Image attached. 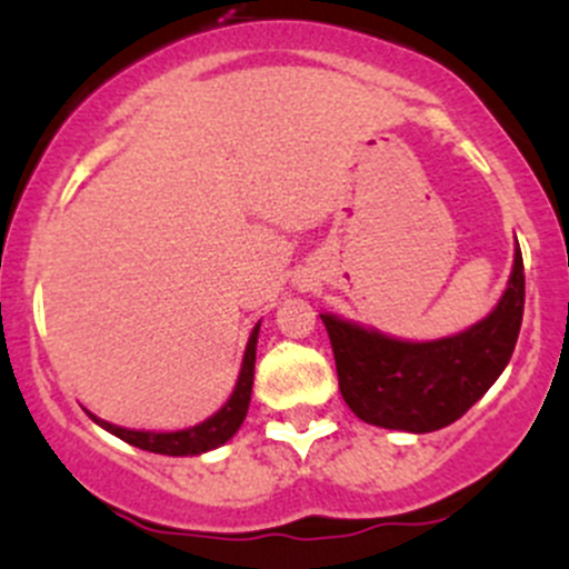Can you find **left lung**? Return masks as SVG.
Listing matches in <instances>:
<instances>
[{"mask_svg":"<svg viewBox=\"0 0 569 569\" xmlns=\"http://www.w3.org/2000/svg\"><path fill=\"white\" fill-rule=\"evenodd\" d=\"M526 274L520 244L498 306L455 336L407 341L377 327L319 313L336 355L338 388L366 423L435 432L462 418L507 369L523 321Z\"/></svg>","mask_w":569,"mask_h":569,"instance_id":"1","label":"left lung"}]
</instances>
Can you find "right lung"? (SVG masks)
Segmentation results:
<instances>
[{
  "label": "right lung",
  "instance_id": "1",
  "mask_svg": "<svg viewBox=\"0 0 569 569\" xmlns=\"http://www.w3.org/2000/svg\"><path fill=\"white\" fill-rule=\"evenodd\" d=\"M258 330H261V321L252 327L248 347H244L242 369H239L237 386H233L231 396H228L226 405L209 416L206 421L194 423L187 429H173V432H151V429H126L118 423H109L104 418L93 416L88 410V416L99 423L101 429H107L114 438L126 440L129 446H137L142 451H153V455H168V457H198L206 451H214L220 446H226L233 435L242 427L244 416H248L250 407V393H252V371H256V343H258Z\"/></svg>",
  "mask_w": 569,
  "mask_h": 569
}]
</instances>
